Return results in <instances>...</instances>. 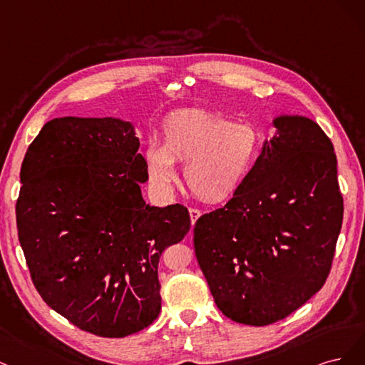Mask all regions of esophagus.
I'll use <instances>...</instances> for the list:
<instances>
[{
  "mask_svg": "<svg viewBox=\"0 0 365 365\" xmlns=\"http://www.w3.org/2000/svg\"><path fill=\"white\" fill-rule=\"evenodd\" d=\"M200 215H202V212H200L198 209L190 207V217H191V225H192V226L195 225V221L200 218Z\"/></svg>",
  "mask_w": 365,
  "mask_h": 365,
  "instance_id": "esophagus-1",
  "label": "esophagus"
}]
</instances>
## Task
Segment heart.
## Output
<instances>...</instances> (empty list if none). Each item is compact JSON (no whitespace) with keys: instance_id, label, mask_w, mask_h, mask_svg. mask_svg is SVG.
Listing matches in <instances>:
<instances>
[{"instance_id":"heart-1","label":"heart","mask_w":365,"mask_h":365,"mask_svg":"<svg viewBox=\"0 0 365 365\" xmlns=\"http://www.w3.org/2000/svg\"><path fill=\"white\" fill-rule=\"evenodd\" d=\"M261 151V135L250 124L232 123L203 109L170 113L159 143L144 155L151 190L168 197L178 179L175 162H185L183 179L206 203H222L237 194L252 174Z\"/></svg>"}]
</instances>
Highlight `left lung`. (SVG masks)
I'll use <instances>...</instances> for the list:
<instances>
[{"label": "left lung", "mask_w": 365, "mask_h": 365, "mask_svg": "<svg viewBox=\"0 0 365 365\" xmlns=\"http://www.w3.org/2000/svg\"><path fill=\"white\" fill-rule=\"evenodd\" d=\"M273 125L241 190L194 227L218 309L252 326L284 320L322 289L344 210L334 145L322 127L287 113Z\"/></svg>", "instance_id": "obj_1"}]
</instances>
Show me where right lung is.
Returning <instances> with one entry per match:
<instances>
[{
  "instance_id": "1",
  "label": "right lung",
  "mask_w": 365,
  "mask_h": 365,
  "mask_svg": "<svg viewBox=\"0 0 365 365\" xmlns=\"http://www.w3.org/2000/svg\"><path fill=\"white\" fill-rule=\"evenodd\" d=\"M139 145L130 121L63 116L21 167L16 225L33 284L57 314L106 338L158 319L160 255L191 227L185 206L145 203Z\"/></svg>"
}]
</instances>
